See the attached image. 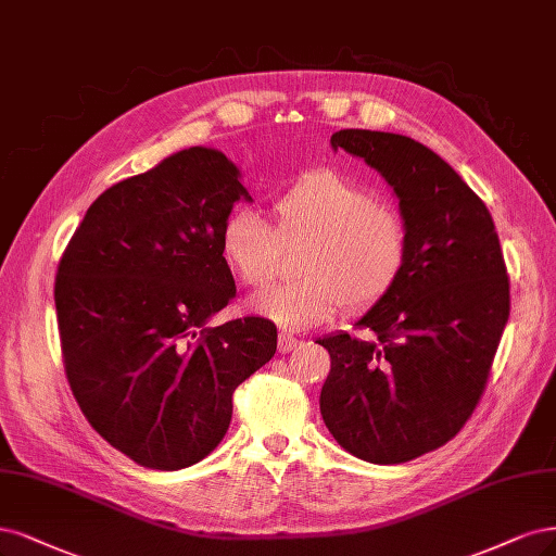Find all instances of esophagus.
<instances>
[{
  "label": "esophagus",
  "mask_w": 556,
  "mask_h": 556,
  "mask_svg": "<svg viewBox=\"0 0 556 556\" xmlns=\"http://www.w3.org/2000/svg\"><path fill=\"white\" fill-rule=\"evenodd\" d=\"M299 344H301V340L294 333H290V331H280L278 333V352L290 354L292 350L299 348Z\"/></svg>",
  "instance_id": "obj_1"
}]
</instances>
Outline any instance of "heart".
Listing matches in <instances>:
<instances>
[{
    "label": "heart",
    "instance_id": "b5f03b06",
    "mask_svg": "<svg viewBox=\"0 0 556 556\" xmlns=\"http://www.w3.org/2000/svg\"><path fill=\"white\" fill-rule=\"evenodd\" d=\"M276 232L248 208L220 227V257L241 285L262 290L276 276L278 238L305 241L303 278L271 287L253 308L282 329H311L342 305L370 308L384 299L409 262V229L397 208L336 169L305 172L274 202Z\"/></svg>",
    "mask_w": 556,
    "mask_h": 556
}]
</instances>
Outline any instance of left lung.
<instances>
[{
    "instance_id": "1",
    "label": "left lung",
    "mask_w": 556,
    "mask_h": 556,
    "mask_svg": "<svg viewBox=\"0 0 556 556\" xmlns=\"http://www.w3.org/2000/svg\"><path fill=\"white\" fill-rule=\"evenodd\" d=\"M333 149L384 177L409 229V262L356 327L317 340L331 354L319 395L336 442L372 465H400L463 430L481 400L510 313L500 237L483 200L407 136L344 128Z\"/></svg>"
}]
</instances>
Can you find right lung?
Listing matches in <instances>:
<instances>
[{
    "mask_svg": "<svg viewBox=\"0 0 556 556\" xmlns=\"http://www.w3.org/2000/svg\"><path fill=\"white\" fill-rule=\"evenodd\" d=\"M251 200L225 154L190 147L110 186L56 266L68 387L89 426L147 469L200 463L225 437L232 395L276 354L271 319L208 327L235 299L220 227Z\"/></svg>",
    "mask_w": 556,
    "mask_h": 556,
    "instance_id": "add662e5",
    "label": "right lung"
}]
</instances>
